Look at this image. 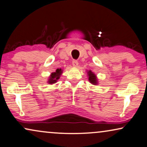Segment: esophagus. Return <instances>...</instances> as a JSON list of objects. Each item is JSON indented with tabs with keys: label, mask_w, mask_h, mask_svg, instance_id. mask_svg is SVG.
I'll return each instance as SVG.
<instances>
[{
	"label": "esophagus",
	"mask_w": 147,
	"mask_h": 147,
	"mask_svg": "<svg viewBox=\"0 0 147 147\" xmlns=\"http://www.w3.org/2000/svg\"><path fill=\"white\" fill-rule=\"evenodd\" d=\"M78 64H79V62L77 60H72V66L74 67H77Z\"/></svg>",
	"instance_id": "34e87169"
}]
</instances>
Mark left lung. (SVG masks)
<instances>
[{"mask_svg":"<svg viewBox=\"0 0 147 147\" xmlns=\"http://www.w3.org/2000/svg\"><path fill=\"white\" fill-rule=\"evenodd\" d=\"M87 74H88L89 81H90V82L93 85H97L98 84V79H97V77H96L95 74L93 73L91 70L87 72Z\"/></svg>","mask_w":147,"mask_h":147,"instance_id":"1","label":"left lung"}]
</instances>
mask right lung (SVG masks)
I'll use <instances>...</instances> for the list:
<instances>
[{"mask_svg": "<svg viewBox=\"0 0 147 147\" xmlns=\"http://www.w3.org/2000/svg\"><path fill=\"white\" fill-rule=\"evenodd\" d=\"M62 73V70L61 69V68H57V69L55 70V72H52L51 74L49 79H48V83H49V84H53V83H56L57 80L60 79Z\"/></svg>", "mask_w": 147, "mask_h": 147, "instance_id": "1", "label": "right lung"}]
</instances>
